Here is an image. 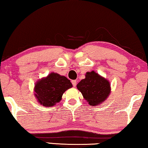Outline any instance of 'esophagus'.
Instances as JSON below:
<instances>
[{"label":"esophagus","mask_w":148,"mask_h":148,"mask_svg":"<svg viewBox=\"0 0 148 148\" xmlns=\"http://www.w3.org/2000/svg\"><path fill=\"white\" fill-rule=\"evenodd\" d=\"M76 83H77L76 80H72V85H73L74 87H75L76 86Z\"/></svg>","instance_id":"34e87169"}]
</instances>
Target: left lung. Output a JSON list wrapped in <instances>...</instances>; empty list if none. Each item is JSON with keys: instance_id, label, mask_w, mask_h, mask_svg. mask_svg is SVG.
<instances>
[{"instance_id": "1", "label": "left lung", "mask_w": 148, "mask_h": 148, "mask_svg": "<svg viewBox=\"0 0 148 148\" xmlns=\"http://www.w3.org/2000/svg\"><path fill=\"white\" fill-rule=\"evenodd\" d=\"M77 88L90 106H97L106 100L110 93V82L94 71L87 72Z\"/></svg>"}]
</instances>
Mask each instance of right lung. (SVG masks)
I'll return each mask as SVG.
<instances>
[{
    "label": "right lung",
    "mask_w": 148,
    "mask_h": 148,
    "mask_svg": "<svg viewBox=\"0 0 148 148\" xmlns=\"http://www.w3.org/2000/svg\"><path fill=\"white\" fill-rule=\"evenodd\" d=\"M72 87V83L65 76L51 73L36 84L35 96L44 106H53L61 100L64 92Z\"/></svg>",
    "instance_id": "right-lung-1"
}]
</instances>
